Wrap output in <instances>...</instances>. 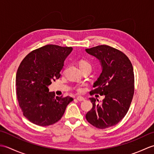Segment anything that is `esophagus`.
Masks as SVG:
<instances>
[{"label":"esophagus","mask_w":154,"mask_h":154,"mask_svg":"<svg viewBox=\"0 0 154 154\" xmlns=\"http://www.w3.org/2000/svg\"><path fill=\"white\" fill-rule=\"evenodd\" d=\"M77 100H78L79 101H83V100H85V99H84V97H83L79 96V97H77Z\"/></svg>","instance_id":"obj_1"}]
</instances>
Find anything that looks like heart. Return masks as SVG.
<instances>
[{
    "instance_id": "obj_1",
    "label": "heart",
    "mask_w": 154,
    "mask_h": 154,
    "mask_svg": "<svg viewBox=\"0 0 154 154\" xmlns=\"http://www.w3.org/2000/svg\"><path fill=\"white\" fill-rule=\"evenodd\" d=\"M79 67H80V69H81V70H82L83 69L86 68V67H91V65L89 64V62H87L85 60H81L79 61ZM78 90L80 91L81 89H79Z\"/></svg>"
}]
</instances>
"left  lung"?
Listing matches in <instances>:
<instances>
[{
	"instance_id": "left-lung-1",
	"label": "left lung",
	"mask_w": 154,
	"mask_h": 154,
	"mask_svg": "<svg viewBox=\"0 0 154 154\" xmlns=\"http://www.w3.org/2000/svg\"><path fill=\"white\" fill-rule=\"evenodd\" d=\"M85 51L98 59L102 67L90 93L105 96L98 104L95 99L90 98L93 108L87 113L86 119L97 128L104 129L116 125L128 111L134 92L133 67L125 54L109 45H98Z\"/></svg>"
}]
</instances>
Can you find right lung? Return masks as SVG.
<instances>
[{
	"mask_svg": "<svg viewBox=\"0 0 154 154\" xmlns=\"http://www.w3.org/2000/svg\"><path fill=\"white\" fill-rule=\"evenodd\" d=\"M71 47L46 45L30 52L20 64L16 76V94L24 115L34 124L51 125L63 116L70 97H55L48 86L60 77Z\"/></svg>",
	"mask_w": 154,
	"mask_h": 154,
	"instance_id": "right-lung-1",
	"label": "right lung"
}]
</instances>
